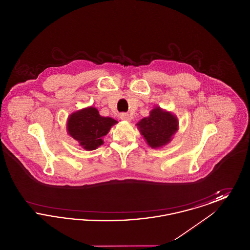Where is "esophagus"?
Segmentation results:
<instances>
[{"label":"esophagus","instance_id":"esophagus-1","mask_svg":"<svg viewBox=\"0 0 250 250\" xmlns=\"http://www.w3.org/2000/svg\"><path fill=\"white\" fill-rule=\"evenodd\" d=\"M120 118H121V120H124V121H130L131 120L130 116L127 113H121Z\"/></svg>","mask_w":250,"mask_h":250}]
</instances>
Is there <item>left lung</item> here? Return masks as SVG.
Segmentation results:
<instances>
[{
    "mask_svg": "<svg viewBox=\"0 0 250 250\" xmlns=\"http://www.w3.org/2000/svg\"><path fill=\"white\" fill-rule=\"evenodd\" d=\"M138 126L142 135L152 148H158L168 143L178 129L177 118L169 112L155 107L150 116L143 118Z\"/></svg>",
    "mask_w": 250,
    "mask_h": 250,
    "instance_id": "1",
    "label": "left lung"
}]
</instances>
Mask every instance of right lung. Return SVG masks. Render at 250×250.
<instances>
[{
  "label": "right lung",
  "instance_id": "add662e5",
  "mask_svg": "<svg viewBox=\"0 0 250 250\" xmlns=\"http://www.w3.org/2000/svg\"><path fill=\"white\" fill-rule=\"evenodd\" d=\"M117 121L99 115L95 107H90L73 113L67 121V131L85 150H95L103 144V137Z\"/></svg>",
  "mask_w": 250,
  "mask_h": 250
}]
</instances>
